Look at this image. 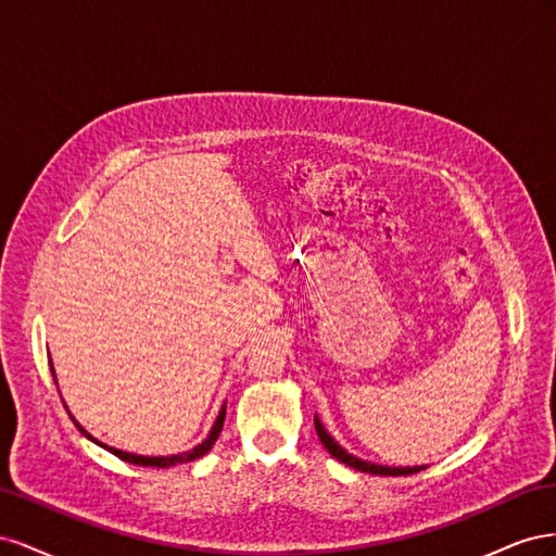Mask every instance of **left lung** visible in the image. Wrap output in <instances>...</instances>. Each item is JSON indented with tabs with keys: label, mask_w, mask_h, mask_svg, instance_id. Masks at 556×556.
<instances>
[{
	"label": "left lung",
	"mask_w": 556,
	"mask_h": 556,
	"mask_svg": "<svg viewBox=\"0 0 556 556\" xmlns=\"http://www.w3.org/2000/svg\"><path fill=\"white\" fill-rule=\"evenodd\" d=\"M315 431L319 435V443L327 447V452L331 454L333 459L343 462L350 468H357V470H362V473H371V476H413V473H417V470L425 468V466H403V468L401 466H380V464L364 462V459L355 457V454L345 452L339 443H336L331 435L327 433V429L323 427V422H319L317 415H315Z\"/></svg>",
	"instance_id": "left-lung-1"
}]
</instances>
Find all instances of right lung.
<instances>
[{
	"label": "right lung",
	"instance_id": "obj_1",
	"mask_svg": "<svg viewBox=\"0 0 556 556\" xmlns=\"http://www.w3.org/2000/svg\"><path fill=\"white\" fill-rule=\"evenodd\" d=\"M50 374H53V378H55V368H53V362H50ZM223 425H225V406L220 408V413H217V417H215V422H213V427H211V431H208V435H206V441H201L197 447H192V450H188V452H180V454H172V457H143V454H131V452H123V450H117V447H109V445H104V443H99V441H94L92 435L83 429L80 425H76L83 433L88 435L90 441H94L97 445H102L104 450H109L111 454H115L117 459H123V462H129V464H137V466H155V468H169V466H176V464H185V462H194V459H199V457H204V454L215 445V441H217V435H220V431H223Z\"/></svg>",
	"mask_w": 556,
	"mask_h": 556
}]
</instances>
